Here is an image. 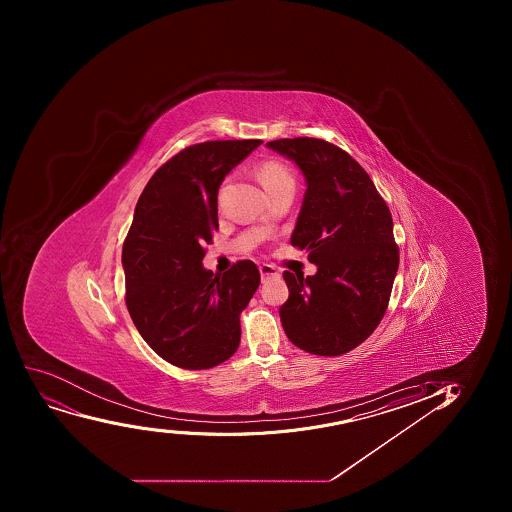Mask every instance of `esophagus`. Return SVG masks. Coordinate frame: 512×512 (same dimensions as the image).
I'll return each mask as SVG.
<instances>
[{"instance_id":"34e87169","label":"esophagus","mask_w":512,"mask_h":512,"mask_svg":"<svg viewBox=\"0 0 512 512\" xmlns=\"http://www.w3.org/2000/svg\"><path fill=\"white\" fill-rule=\"evenodd\" d=\"M262 280L270 279V277H279V270L275 269L274 265L262 264L259 267Z\"/></svg>"}]
</instances>
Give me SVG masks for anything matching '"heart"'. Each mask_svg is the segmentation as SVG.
Masks as SVG:
<instances>
[{
	"instance_id": "1",
	"label": "heart",
	"mask_w": 512,
	"mask_h": 512,
	"mask_svg": "<svg viewBox=\"0 0 512 512\" xmlns=\"http://www.w3.org/2000/svg\"><path fill=\"white\" fill-rule=\"evenodd\" d=\"M259 180L267 193L272 192L275 188L284 187V185H295L294 175L289 168L285 167L284 163L275 162V160L265 162L259 168Z\"/></svg>"
}]
</instances>
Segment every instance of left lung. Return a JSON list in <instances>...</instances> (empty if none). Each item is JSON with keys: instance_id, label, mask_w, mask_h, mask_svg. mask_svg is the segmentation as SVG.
<instances>
[{"instance_id": "left-lung-1", "label": "left lung", "mask_w": 512, "mask_h": 512, "mask_svg": "<svg viewBox=\"0 0 512 512\" xmlns=\"http://www.w3.org/2000/svg\"><path fill=\"white\" fill-rule=\"evenodd\" d=\"M267 147L304 175V202L290 242L309 252L317 274L284 272L289 300L280 320L292 344L334 357L355 349L384 317L399 248L389 207L349 153L319 138H282Z\"/></svg>"}]
</instances>
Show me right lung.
Instances as JSON below:
<instances>
[{"label":"right lung","mask_w":512,"mask_h":512,"mask_svg":"<svg viewBox=\"0 0 512 512\" xmlns=\"http://www.w3.org/2000/svg\"><path fill=\"white\" fill-rule=\"evenodd\" d=\"M262 140H217L185 148L158 168L138 198L123 243L127 307L145 342L180 369L222 364L240 344V314L259 289L252 260L225 274L203 267V243L218 228L223 178Z\"/></svg>","instance_id":"right-lung-1"}]
</instances>
